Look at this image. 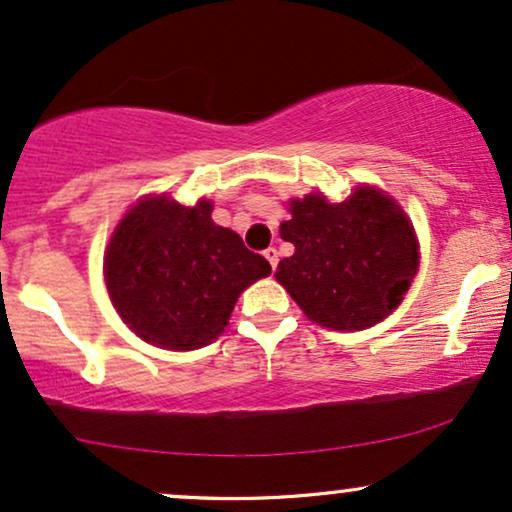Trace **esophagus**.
Returning <instances> with one entry per match:
<instances>
[{"label":"esophagus","mask_w":512,"mask_h":512,"mask_svg":"<svg viewBox=\"0 0 512 512\" xmlns=\"http://www.w3.org/2000/svg\"><path fill=\"white\" fill-rule=\"evenodd\" d=\"M263 256H266L268 258V263H270V268H278V261H280V258H278V249H273V246H270V249H266V251H263Z\"/></svg>","instance_id":"obj_1"}]
</instances>
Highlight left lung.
Listing matches in <instances>:
<instances>
[{"label": "left lung", "instance_id": "8db88e82", "mask_svg": "<svg viewBox=\"0 0 512 512\" xmlns=\"http://www.w3.org/2000/svg\"><path fill=\"white\" fill-rule=\"evenodd\" d=\"M280 237L294 244L275 278L318 326L362 330L402 302L417 273V239L398 203L359 186L342 203L311 194L290 203Z\"/></svg>", "mask_w": 512, "mask_h": 512}]
</instances>
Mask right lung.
Wrapping results in <instances>:
<instances>
[{
    "label": "right lung",
    "instance_id": "1",
    "mask_svg": "<svg viewBox=\"0 0 512 512\" xmlns=\"http://www.w3.org/2000/svg\"><path fill=\"white\" fill-rule=\"evenodd\" d=\"M167 196L146 198L119 222L107 246L105 285L138 338L167 350H196L225 330L237 297L270 275L237 232Z\"/></svg>",
    "mask_w": 512,
    "mask_h": 512
}]
</instances>
